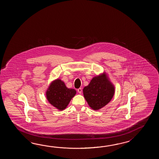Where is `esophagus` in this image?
<instances>
[{
    "instance_id": "34e87169",
    "label": "esophagus",
    "mask_w": 159,
    "mask_h": 159,
    "mask_svg": "<svg viewBox=\"0 0 159 159\" xmlns=\"http://www.w3.org/2000/svg\"><path fill=\"white\" fill-rule=\"evenodd\" d=\"M77 91H78V93H79L80 94H81V93H82V89H81V88H79Z\"/></svg>"
}]
</instances>
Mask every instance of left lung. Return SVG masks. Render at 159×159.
<instances>
[{
  "label": "left lung",
  "mask_w": 159,
  "mask_h": 159,
  "mask_svg": "<svg viewBox=\"0 0 159 159\" xmlns=\"http://www.w3.org/2000/svg\"><path fill=\"white\" fill-rule=\"evenodd\" d=\"M115 91V86L108 74L103 72L92 78L89 84L84 88L83 94L90 108L97 111L111 101Z\"/></svg>",
  "instance_id": "left-lung-1"
}]
</instances>
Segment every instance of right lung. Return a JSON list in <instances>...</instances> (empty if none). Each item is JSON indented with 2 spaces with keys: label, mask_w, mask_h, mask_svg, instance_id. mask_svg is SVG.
Returning a JSON list of instances; mask_svg holds the SVG:
<instances>
[{
  "label": "right lung",
  "mask_w": 159,
  "mask_h": 159,
  "mask_svg": "<svg viewBox=\"0 0 159 159\" xmlns=\"http://www.w3.org/2000/svg\"><path fill=\"white\" fill-rule=\"evenodd\" d=\"M74 89H69L60 78L52 81L45 94L49 103L59 111L67 107L71 99L76 94Z\"/></svg>",
  "instance_id": "right-lung-1"
}]
</instances>
